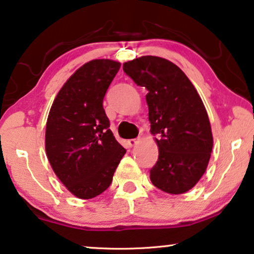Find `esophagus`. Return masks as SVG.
<instances>
[{"label":"esophagus","mask_w":254,"mask_h":254,"mask_svg":"<svg viewBox=\"0 0 254 254\" xmlns=\"http://www.w3.org/2000/svg\"><path fill=\"white\" fill-rule=\"evenodd\" d=\"M137 142H138V138H130V140L127 141V144L129 145V147H134Z\"/></svg>","instance_id":"obj_1"}]
</instances>
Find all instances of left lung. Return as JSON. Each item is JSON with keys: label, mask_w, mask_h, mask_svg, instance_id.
<instances>
[{"label": "left lung", "mask_w": 254, "mask_h": 254, "mask_svg": "<svg viewBox=\"0 0 254 254\" xmlns=\"http://www.w3.org/2000/svg\"><path fill=\"white\" fill-rule=\"evenodd\" d=\"M124 71L148 90L150 131L159 135L151 183L165 193L187 192L203 176L213 149L209 118L199 93L182 69L166 59H134L125 62Z\"/></svg>", "instance_id": "obj_1"}]
</instances>
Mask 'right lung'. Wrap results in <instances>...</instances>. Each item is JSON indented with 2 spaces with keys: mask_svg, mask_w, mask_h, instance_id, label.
Returning a JSON list of instances; mask_svg holds the SVG:
<instances>
[{
  "mask_svg": "<svg viewBox=\"0 0 254 254\" xmlns=\"http://www.w3.org/2000/svg\"><path fill=\"white\" fill-rule=\"evenodd\" d=\"M120 65L109 59L86 62L64 83L48 114L47 158L61 183L79 199H92L109 189L126 154L103 107Z\"/></svg>",
  "mask_w": 254,
  "mask_h": 254,
  "instance_id": "obj_1",
  "label": "right lung"
}]
</instances>
